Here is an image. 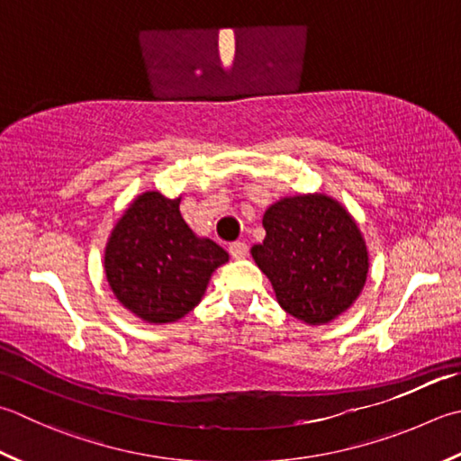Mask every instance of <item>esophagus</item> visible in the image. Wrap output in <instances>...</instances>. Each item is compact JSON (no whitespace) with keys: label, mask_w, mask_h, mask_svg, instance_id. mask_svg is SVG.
<instances>
[{"label":"esophagus","mask_w":461,"mask_h":461,"mask_svg":"<svg viewBox=\"0 0 461 461\" xmlns=\"http://www.w3.org/2000/svg\"><path fill=\"white\" fill-rule=\"evenodd\" d=\"M230 254H231V258H233V259H243V258H248V254H249L248 243H243V241H233L231 246H230Z\"/></svg>","instance_id":"34e87169"}]
</instances>
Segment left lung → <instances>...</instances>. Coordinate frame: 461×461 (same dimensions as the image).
<instances>
[{"instance_id":"8db88e82","label":"left lung","mask_w":461,"mask_h":461,"mask_svg":"<svg viewBox=\"0 0 461 461\" xmlns=\"http://www.w3.org/2000/svg\"><path fill=\"white\" fill-rule=\"evenodd\" d=\"M264 243L251 248L277 303L310 326L346 312L367 277V248L354 218L328 195L284 197L264 213Z\"/></svg>"}]
</instances>
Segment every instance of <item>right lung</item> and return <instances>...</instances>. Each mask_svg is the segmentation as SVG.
<instances>
[{"mask_svg":"<svg viewBox=\"0 0 461 461\" xmlns=\"http://www.w3.org/2000/svg\"><path fill=\"white\" fill-rule=\"evenodd\" d=\"M228 259L218 243L189 230L179 197L146 192L115 223L104 266L123 308L148 323H169L202 302L215 267Z\"/></svg>","mask_w":461,"mask_h":461,"instance_id":"right-lung-1","label":"right lung"}]
</instances>
